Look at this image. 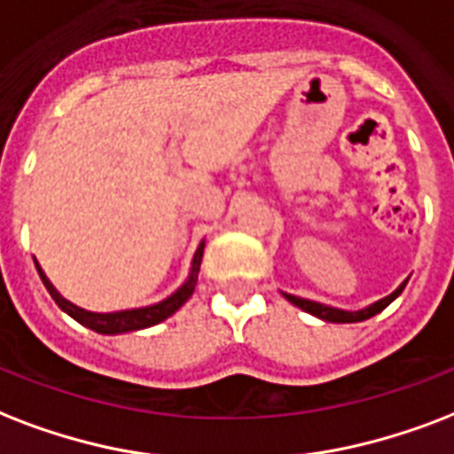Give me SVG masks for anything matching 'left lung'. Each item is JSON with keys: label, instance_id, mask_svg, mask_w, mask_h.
I'll return each instance as SVG.
<instances>
[{"label": "left lung", "instance_id": "obj_1", "mask_svg": "<svg viewBox=\"0 0 454 454\" xmlns=\"http://www.w3.org/2000/svg\"><path fill=\"white\" fill-rule=\"evenodd\" d=\"M407 279L403 284H400L398 289L393 291L391 296L381 298V301H377V303H372L370 308H364V310H355V312H348V310H339V308H329V305H322V303H315V301H308V298H298V296H291V294H284L286 296V301H291L294 305H298L301 310L310 312V315H315V317L319 319H326V322H339V325H346V322H362V319H370L374 317L377 312H381L384 308H388V305L395 301V298L403 294V289H405Z\"/></svg>", "mask_w": 454, "mask_h": 454}]
</instances>
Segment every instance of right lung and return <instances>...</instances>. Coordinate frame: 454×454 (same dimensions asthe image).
I'll use <instances>...</instances> for the list:
<instances>
[{"label":"right lung","instance_id":"add662e5","mask_svg":"<svg viewBox=\"0 0 454 454\" xmlns=\"http://www.w3.org/2000/svg\"><path fill=\"white\" fill-rule=\"evenodd\" d=\"M201 258H203V241L199 244L194 253V260H192V272H189L187 282L182 284L172 296H168L165 301L156 305H149V308H137V310H121V312H90L77 308L70 301L59 294V291L51 286V282L47 279V275L42 272V267L37 265V272H40L42 282L47 286V291L51 294V298L56 301V305L61 308L63 312H68L70 317L84 325L87 329H92L97 333H125V332H137V329H146V326H153L158 322H163L177 312L182 305L187 303L189 296L194 294L196 282H199V270H201Z\"/></svg>","mask_w":454,"mask_h":454}]
</instances>
